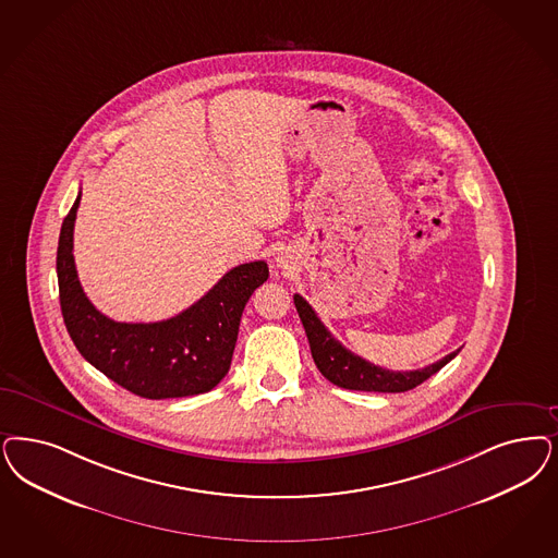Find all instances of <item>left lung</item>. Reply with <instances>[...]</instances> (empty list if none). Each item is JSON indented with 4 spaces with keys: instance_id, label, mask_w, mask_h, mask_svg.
Here are the masks:
<instances>
[{
    "instance_id": "1",
    "label": "left lung",
    "mask_w": 558,
    "mask_h": 558,
    "mask_svg": "<svg viewBox=\"0 0 558 558\" xmlns=\"http://www.w3.org/2000/svg\"><path fill=\"white\" fill-rule=\"evenodd\" d=\"M294 307L299 311V317L307 333L308 347L317 368L327 381H331L344 389L354 391H381V393H400L414 389L416 385L426 381L430 375L441 371L451 359L458 356L460 350L447 354L441 361L433 365L416 368V371H389L381 366L373 365L365 359L356 356L348 348L342 347L322 324L317 313L308 305L301 294H294Z\"/></svg>"
}]
</instances>
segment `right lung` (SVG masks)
Wrapping results in <instances>:
<instances>
[{
  "label": "right lung",
  "mask_w": 558,
  "mask_h": 558,
  "mask_svg": "<svg viewBox=\"0 0 558 558\" xmlns=\"http://www.w3.org/2000/svg\"><path fill=\"white\" fill-rule=\"evenodd\" d=\"M80 193L65 216L58 245L61 315L77 352L140 398L167 400L210 391L229 373L243 308L268 280L266 262L227 271L197 303L156 324H121L84 294L74 264V222Z\"/></svg>",
  "instance_id": "add662e5"
}]
</instances>
